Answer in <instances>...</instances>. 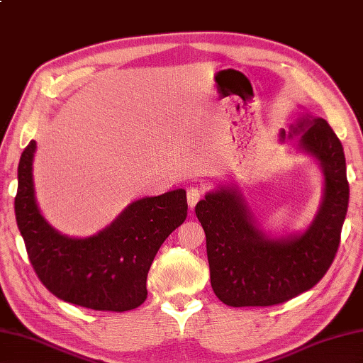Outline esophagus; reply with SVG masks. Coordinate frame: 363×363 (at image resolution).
I'll use <instances>...</instances> for the list:
<instances>
[{
	"mask_svg": "<svg viewBox=\"0 0 363 363\" xmlns=\"http://www.w3.org/2000/svg\"><path fill=\"white\" fill-rule=\"evenodd\" d=\"M201 199V191L199 188H189L188 189V205L191 209L197 205V201Z\"/></svg>",
	"mask_w": 363,
	"mask_h": 363,
	"instance_id": "34e87169",
	"label": "esophagus"
}]
</instances>
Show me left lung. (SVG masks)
Instances as JSON below:
<instances>
[{
    "label": "left lung",
    "instance_id": "obj_1",
    "mask_svg": "<svg viewBox=\"0 0 363 363\" xmlns=\"http://www.w3.org/2000/svg\"><path fill=\"white\" fill-rule=\"evenodd\" d=\"M300 135L297 149L311 155L323 174V196L302 233L271 235L237 184L211 191L196 206L206 234L211 286L228 306L284 303L319 281L334 260L347 216L350 186L340 140L326 120L305 113L280 141Z\"/></svg>",
    "mask_w": 363,
    "mask_h": 363
}]
</instances>
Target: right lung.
<instances>
[{
  "instance_id": "1",
  "label": "right lung",
  "mask_w": 363,
  "mask_h": 363,
  "mask_svg": "<svg viewBox=\"0 0 363 363\" xmlns=\"http://www.w3.org/2000/svg\"><path fill=\"white\" fill-rule=\"evenodd\" d=\"M32 140L18 164L15 217L29 260L52 294L95 311H129L147 297L146 279L157 251L188 216L186 191L143 197L89 237L61 234L43 217L35 197Z\"/></svg>"
}]
</instances>
